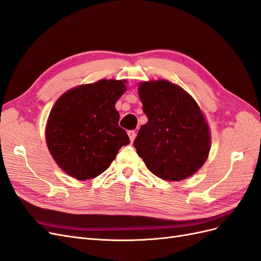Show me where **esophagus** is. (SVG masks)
I'll return each mask as SVG.
<instances>
[{
    "label": "esophagus",
    "mask_w": 261,
    "mask_h": 261,
    "mask_svg": "<svg viewBox=\"0 0 261 261\" xmlns=\"http://www.w3.org/2000/svg\"><path fill=\"white\" fill-rule=\"evenodd\" d=\"M127 134H128V137H129L130 141H134V139H135V137H136V132L135 130H128Z\"/></svg>",
    "instance_id": "34e87169"
}]
</instances>
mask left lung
Wrapping results in <instances>:
<instances>
[{
  "label": "left lung",
  "instance_id": "8db88e82",
  "mask_svg": "<svg viewBox=\"0 0 261 261\" xmlns=\"http://www.w3.org/2000/svg\"><path fill=\"white\" fill-rule=\"evenodd\" d=\"M138 94L148 122L134 146L148 170L170 181L194 175L211 148L209 125L198 103L180 86L165 80L139 83Z\"/></svg>",
  "mask_w": 261,
  "mask_h": 261
}]
</instances>
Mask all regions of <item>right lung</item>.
Wrapping results in <instances>:
<instances>
[{"mask_svg":"<svg viewBox=\"0 0 261 261\" xmlns=\"http://www.w3.org/2000/svg\"><path fill=\"white\" fill-rule=\"evenodd\" d=\"M126 80H100L67 90L52 107L45 141L53 160L67 175L85 180L103 173L123 146L129 144L118 126L116 101Z\"/></svg>","mask_w":261,"mask_h":261,"instance_id":"add662e5","label":"right lung"}]
</instances>
